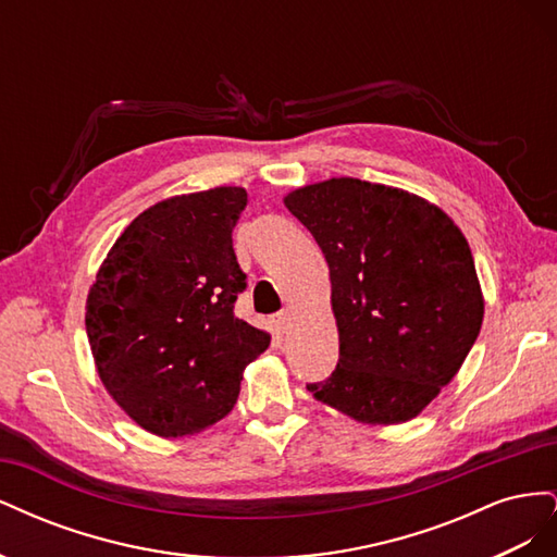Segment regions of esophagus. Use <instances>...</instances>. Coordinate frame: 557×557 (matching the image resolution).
Here are the masks:
<instances>
[{
  "label": "esophagus",
  "mask_w": 557,
  "mask_h": 557,
  "mask_svg": "<svg viewBox=\"0 0 557 557\" xmlns=\"http://www.w3.org/2000/svg\"><path fill=\"white\" fill-rule=\"evenodd\" d=\"M290 311L288 309H283V311H278V313H274L272 315V323H274V327L278 330V332H285L290 327Z\"/></svg>",
  "instance_id": "esophagus-1"
}]
</instances>
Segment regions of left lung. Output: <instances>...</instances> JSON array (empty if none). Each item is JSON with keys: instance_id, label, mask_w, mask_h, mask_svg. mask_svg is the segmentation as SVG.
I'll return each mask as SVG.
<instances>
[{"instance_id": "8db88e82", "label": "left lung", "mask_w": 557, "mask_h": 557, "mask_svg": "<svg viewBox=\"0 0 557 557\" xmlns=\"http://www.w3.org/2000/svg\"><path fill=\"white\" fill-rule=\"evenodd\" d=\"M330 267L339 362L309 391L362 423L411 420L458 374L483 323L462 232L423 197L330 178L285 197Z\"/></svg>"}]
</instances>
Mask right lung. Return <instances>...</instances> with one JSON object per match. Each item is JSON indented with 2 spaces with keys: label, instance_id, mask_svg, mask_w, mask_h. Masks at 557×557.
Returning <instances> with one entry per match:
<instances>
[{
  "label": "right lung",
  "instance_id": "1",
  "mask_svg": "<svg viewBox=\"0 0 557 557\" xmlns=\"http://www.w3.org/2000/svg\"><path fill=\"white\" fill-rule=\"evenodd\" d=\"M244 188L164 199L115 239L88 295L86 332L109 395L166 440L225 418L272 336L234 315L246 274L232 230Z\"/></svg>",
  "mask_w": 557,
  "mask_h": 557
}]
</instances>
